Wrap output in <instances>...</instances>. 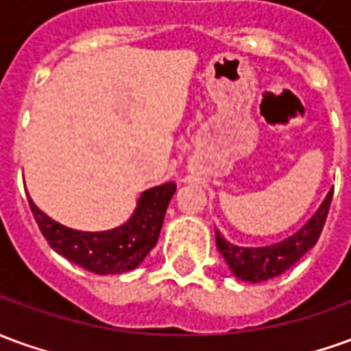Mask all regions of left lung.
<instances>
[{
    "label": "left lung",
    "instance_id": "obj_1",
    "mask_svg": "<svg viewBox=\"0 0 351 351\" xmlns=\"http://www.w3.org/2000/svg\"><path fill=\"white\" fill-rule=\"evenodd\" d=\"M330 199H332V190L321 203L317 213L310 218V222L281 243L261 247V249L237 247V245L228 243L226 239L217 232L218 251L222 252L224 261L228 262L230 269L234 271L235 278L251 281V283H261V281L278 278L285 269H289L293 264L300 261L304 254L317 243L323 226H325L327 215H329Z\"/></svg>",
    "mask_w": 351,
    "mask_h": 351
}]
</instances>
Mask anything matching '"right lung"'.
Returning <instances> with one entry per match:
<instances>
[{
  "mask_svg": "<svg viewBox=\"0 0 351 351\" xmlns=\"http://www.w3.org/2000/svg\"><path fill=\"white\" fill-rule=\"evenodd\" d=\"M175 192V182L146 190L131 220L108 232H77L66 228L41 213L32 199L28 203L41 234L58 254L87 271L108 276L134 269L156 247L165 210Z\"/></svg>",
  "mask_w": 351,
  "mask_h": 351,
  "instance_id": "obj_1",
  "label": "right lung"
}]
</instances>
